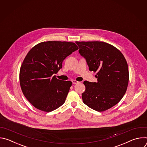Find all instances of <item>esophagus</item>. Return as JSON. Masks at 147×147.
I'll use <instances>...</instances> for the list:
<instances>
[{"mask_svg":"<svg viewBox=\"0 0 147 147\" xmlns=\"http://www.w3.org/2000/svg\"><path fill=\"white\" fill-rule=\"evenodd\" d=\"M72 82H73V84H78V83H80V82H79V81H76V80H73L72 81Z\"/></svg>","mask_w":147,"mask_h":147,"instance_id":"obj_1","label":"esophagus"}]
</instances>
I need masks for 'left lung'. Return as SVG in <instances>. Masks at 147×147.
Masks as SVG:
<instances>
[{
  "label": "left lung",
  "mask_w": 147,
  "mask_h": 147,
  "mask_svg": "<svg viewBox=\"0 0 147 147\" xmlns=\"http://www.w3.org/2000/svg\"><path fill=\"white\" fill-rule=\"evenodd\" d=\"M76 43L89 70L97 73L96 82L84 81L86 91L82 94L83 102L98 112L110 109L126 92L129 79L126 60L119 50L103 42Z\"/></svg>",
  "instance_id": "left-lung-1"
}]
</instances>
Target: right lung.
Returning <instances> with one entry per match:
<instances>
[{"mask_svg":"<svg viewBox=\"0 0 147 147\" xmlns=\"http://www.w3.org/2000/svg\"><path fill=\"white\" fill-rule=\"evenodd\" d=\"M78 49L73 42L47 41L34 47L20 71V83L27 100L36 109L52 112L63 104L72 82L56 78L68 56Z\"/></svg>","mask_w":147,"mask_h":147,"instance_id":"add662e5","label":"right lung"}]
</instances>
